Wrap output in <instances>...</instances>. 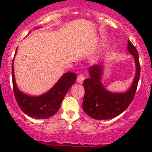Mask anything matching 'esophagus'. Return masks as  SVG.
Segmentation results:
<instances>
[{"label":"esophagus","mask_w":152,"mask_h":152,"mask_svg":"<svg viewBox=\"0 0 152 152\" xmlns=\"http://www.w3.org/2000/svg\"><path fill=\"white\" fill-rule=\"evenodd\" d=\"M84 80H85V76H84L83 74H79V76H77V82H79V83L82 84Z\"/></svg>","instance_id":"obj_1"}]
</instances>
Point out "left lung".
Wrapping results in <instances>:
<instances>
[{
  "mask_svg": "<svg viewBox=\"0 0 152 152\" xmlns=\"http://www.w3.org/2000/svg\"><path fill=\"white\" fill-rule=\"evenodd\" d=\"M127 50L134 56L136 74L131 87L124 93H113L107 91L102 85V64L92 65L89 68L90 77L84 81L85 96L82 107L86 114L96 120L113 118L125 111L135 95L140 79V65L136 48L128 40Z\"/></svg>",
  "mask_w": 152,
  "mask_h": 152,
  "instance_id": "1",
  "label": "left lung"
}]
</instances>
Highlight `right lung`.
I'll return each mask as SVG.
<instances>
[{
    "instance_id": "1",
    "label": "right lung",
    "mask_w": 152,
    "mask_h": 152,
    "mask_svg": "<svg viewBox=\"0 0 152 152\" xmlns=\"http://www.w3.org/2000/svg\"><path fill=\"white\" fill-rule=\"evenodd\" d=\"M12 85L15 97L20 108L27 115L34 118H48L59 110L64 97L74 84L76 74L66 73L48 92L40 96H29L19 90L15 82L12 62Z\"/></svg>"
}]
</instances>
